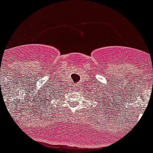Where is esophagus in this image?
I'll use <instances>...</instances> for the list:
<instances>
[{
	"label": "esophagus",
	"instance_id": "obj_1",
	"mask_svg": "<svg viewBox=\"0 0 153 153\" xmlns=\"http://www.w3.org/2000/svg\"><path fill=\"white\" fill-rule=\"evenodd\" d=\"M79 83H77V84H75V89H78L79 88Z\"/></svg>",
	"mask_w": 153,
	"mask_h": 153
}]
</instances>
